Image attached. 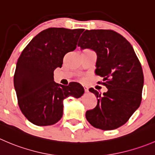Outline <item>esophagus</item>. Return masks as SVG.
I'll return each instance as SVG.
<instances>
[{
	"label": "esophagus",
	"mask_w": 155,
	"mask_h": 155,
	"mask_svg": "<svg viewBox=\"0 0 155 155\" xmlns=\"http://www.w3.org/2000/svg\"><path fill=\"white\" fill-rule=\"evenodd\" d=\"M84 87V89H85V92H88V88L87 86H83Z\"/></svg>",
	"instance_id": "esophagus-1"
}]
</instances>
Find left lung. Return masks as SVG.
Listing matches in <instances>:
<instances>
[{
	"instance_id": "1",
	"label": "left lung",
	"mask_w": 155,
	"mask_h": 155,
	"mask_svg": "<svg viewBox=\"0 0 155 155\" xmlns=\"http://www.w3.org/2000/svg\"><path fill=\"white\" fill-rule=\"evenodd\" d=\"M78 46L96 52L95 74L104 78L103 85L107 88L103 94L89 88L97 103L86 111L85 117L97 129H117L129 120L142 101L144 76L134 49L124 36L108 29L85 30Z\"/></svg>"
}]
</instances>
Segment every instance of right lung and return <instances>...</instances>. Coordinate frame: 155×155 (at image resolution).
<instances>
[{"instance_id":"1","label":"right lung","mask_w":155,"mask_h":155,"mask_svg":"<svg viewBox=\"0 0 155 155\" xmlns=\"http://www.w3.org/2000/svg\"><path fill=\"white\" fill-rule=\"evenodd\" d=\"M84 29L49 28L35 36L16 63L13 83L21 111L31 124L51 126L61 119L64 100L84 94L78 82L69 85L54 81V71L61 67L64 55L76 48Z\"/></svg>"}]
</instances>
